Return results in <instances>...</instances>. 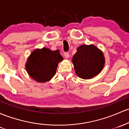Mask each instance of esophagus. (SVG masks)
Returning a JSON list of instances; mask_svg holds the SVG:
<instances>
[{
    "mask_svg": "<svg viewBox=\"0 0 129 129\" xmlns=\"http://www.w3.org/2000/svg\"><path fill=\"white\" fill-rule=\"evenodd\" d=\"M63 54H64V56H65V57H66V58H69V53H68V52H65Z\"/></svg>",
    "mask_w": 129,
    "mask_h": 129,
    "instance_id": "34e87169",
    "label": "esophagus"
}]
</instances>
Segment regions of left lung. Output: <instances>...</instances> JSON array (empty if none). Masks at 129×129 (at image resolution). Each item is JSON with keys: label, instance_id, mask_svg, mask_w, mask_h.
<instances>
[{"label": "left lung", "instance_id": "1", "mask_svg": "<svg viewBox=\"0 0 129 129\" xmlns=\"http://www.w3.org/2000/svg\"><path fill=\"white\" fill-rule=\"evenodd\" d=\"M78 76L83 79H90L98 75L105 64L102 52L93 45H81L72 59Z\"/></svg>", "mask_w": 129, "mask_h": 129}]
</instances>
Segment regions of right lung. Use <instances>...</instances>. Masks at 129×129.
<instances>
[{"instance_id": "obj_1", "label": "right lung", "mask_w": 129, "mask_h": 129, "mask_svg": "<svg viewBox=\"0 0 129 129\" xmlns=\"http://www.w3.org/2000/svg\"><path fill=\"white\" fill-rule=\"evenodd\" d=\"M62 60L59 50L51 51L46 48L37 49L28 58L25 67L32 78L44 83L54 76L58 63Z\"/></svg>"}]
</instances>
